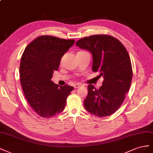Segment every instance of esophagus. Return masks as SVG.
Masks as SVG:
<instances>
[{
  "label": "esophagus",
  "mask_w": 153,
  "mask_h": 153,
  "mask_svg": "<svg viewBox=\"0 0 153 153\" xmlns=\"http://www.w3.org/2000/svg\"><path fill=\"white\" fill-rule=\"evenodd\" d=\"M81 86L82 85L80 84H75L74 85V88H79V87H81Z\"/></svg>",
  "instance_id": "1"
}]
</instances>
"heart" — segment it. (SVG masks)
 I'll return each instance as SVG.
<instances>
[{"mask_svg": "<svg viewBox=\"0 0 153 153\" xmlns=\"http://www.w3.org/2000/svg\"><path fill=\"white\" fill-rule=\"evenodd\" d=\"M85 52H85V51H80V52H78L77 53H85Z\"/></svg>", "mask_w": 153, "mask_h": 153, "instance_id": "obj_1", "label": "heart"}]
</instances>
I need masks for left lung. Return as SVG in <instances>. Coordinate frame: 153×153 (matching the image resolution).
<instances>
[{
    "instance_id": "left-lung-1",
    "label": "left lung",
    "mask_w": 153,
    "mask_h": 153,
    "mask_svg": "<svg viewBox=\"0 0 153 153\" xmlns=\"http://www.w3.org/2000/svg\"><path fill=\"white\" fill-rule=\"evenodd\" d=\"M76 44L92 54V71L98 72L104 79L99 89L88 86L85 108L99 117L111 115L123 104L131 82L133 71L128 51L119 40L106 34L85 37Z\"/></svg>"
}]
</instances>
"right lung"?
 I'll list each match as a JSON object with an SVG mask.
<instances>
[{
    "mask_svg": "<svg viewBox=\"0 0 153 153\" xmlns=\"http://www.w3.org/2000/svg\"><path fill=\"white\" fill-rule=\"evenodd\" d=\"M74 43V40L41 36L26 47L22 56V88L29 105L42 117H53L62 112L74 90L69 85L59 86L51 79L62 56Z\"/></svg>",
    "mask_w": 153,
    "mask_h": 153,
    "instance_id": "obj_1",
    "label": "right lung"
}]
</instances>
